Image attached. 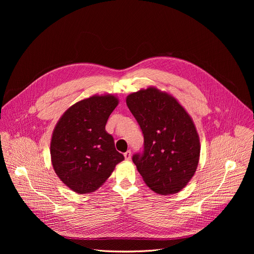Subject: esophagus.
I'll list each match as a JSON object with an SVG mask.
<instances>
[{
  "mask_svg": "<svg viewBox=\"0 0 254 254\" xmlns=\"http://www.w3.org/2000/svg\"><path fill=\"white\" fill-rule=\"evenodd\" d=\"M124 156H125V159L126 160H130V157H131V152L130 151H127L125 154H124Z\"/></svg>",
  "mask_w": 254,
  "mask_h": 254,
  "instance_id": "34e87169",
  "label": "esophagus"
}]
</instances>
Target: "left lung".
Returning a JSON list of instances; mask_svg holds the SVG:
<instances>
[{"label":"left lung","mask_w":254,"mask_h":254,"mask_svg":"<svg viewBox=\"0 0 254 254\" xmlns=\"http://www.w3.org/2000/svg\"><path fill=\"white\" fill-rule=\"evenodd\" d=\"M143 134V152L132 162L144 183L161 195L180 192L194 176L200 139L192 118L171 94L154 86L127 96Z\"/></svg>","instance_id":"obj_1"}]
</instances>
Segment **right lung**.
Segmentation results:
<instances>
[{
	"instance_id": "1",
	"label": "right lung",
	"mask_w": 254,
	"mask_h": 254,
	"mask_svg": "<svg viewBox=\"0 0 254 254\" xmlns=\"http://www.w3.org/2000/svg\"><path fill=\"white\" fill-rule=\"evenodd\" d=\"M118 104L119 98L113 94L92 95L71 105L54 127L52 166L63 184L75 193L97 190L125 160L105 130Z\"/></svg>"
}]
</instances>
